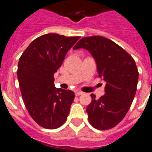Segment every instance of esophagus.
<instances>
[{
    "label": "esophagus",
    "instance_id": "obj_1",
    "mask_svg": "<svg viewBox=\"0 0 152 152\" xmlns=\"http://www.w3.org/2000/svg\"><path fill=\"white\" fill-rule=\"evenodd\" d=\"M75 94H76V96H80V95H82L84 93L82 92V91H76Z\"/></svg>",
    "mask_w": 152,
    "mask_h": 152
}]
</instances>
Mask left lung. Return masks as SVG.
Masks as SVG:
<instances>
[{"instance_id":"8db88e82","label":"left lung","mask_w":152,"mask_h":152,"mask_svg":"<svg viewBox=\"0 0 152 152\" xmlns=\"http://www.w3.org/2000/svg\"><path fill=\"white\" fill-rule=\"evenodd\" d=\"M87 50L96 64L99 76L106 82L104 95L87 107L88 120L99 130L117 126L129 111L137 91L139 73L134 58L115 42L102 36L82 38L73 48Z\"/></svg>"}]
</instances>
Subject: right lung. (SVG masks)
<instances>
[{
  "mask_svg": "<svg viewBox=\"0 0 152 152\" xmlns=\"http://www.w3.org/2000/svg\"><path fill=\"white\" fill-rule=\"evenodd\" d=\"M79 39L45 34L31 42L19 58L17 75L23 102L31 117L45 129H57L67 118L75 94L56 88L53 75Z\"/></svg>",
  "mask_w": 152,
  "mask_h": 152,
  "instance_id": "right-lung-1",
  "label": "right lung"
}]
</instances>
